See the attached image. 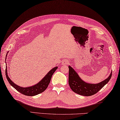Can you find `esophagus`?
I'll list each match as a JSON object with an SVG mask.
<instances>
[{
	"label": "esophagus",
	"mask_w": 120,
	"mask_h": 120,
	"mask_svg": "<svg viewBox=\"0 0 120 120\" xmlns=\"http://www.w3.org/2000/svg\"><path fill=\"white\" fill-rule=\"evenodd\" d=\"M68 60H67V59H64V60H63L62 61H61V63L62 64H64V65H66V64H68Z\"/></svg>",
	"instance_id": "1"
}]
</instances>
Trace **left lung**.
<instances>
[{
  "instance_id": "1",
  "label": "left lung",
  "mask_w": 120,
  "mask_h": 120,
  "mask_svg": "<svg viewBox=\"0 0 120 120\" xmlns=\"http://www.w3.org/2000/svg\"><path fill=\"white\" fill-rule=\"evenodd\" d=\"M69 84L74 92L83 96H91L97 93L110 81L112 72L109 77L98 83H89L82 80L77 72L69 66Z\"/></svg>"
}]
</instances>
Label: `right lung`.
<instances>
[{
  "instance_id": "add662e5",
  "label": "right lung",
  "mask_w": 120,
  "mask_h": 120,
  "mask_svg": "<svg viewBox=\"0 0 120 120\" xmlns=\"http://www.w3.org/2000/svg\"><path fill=\"white\" fill-rule=\"evenodd\" d=\"M57 69L58 67L53 68L49 71V72H48L47 75L38 83L28 87L20 86L11 81V80L10 79L8 75L7 65L6 67V76L10 84L18 92L25 95H27V96H34V95L43 92L47 88L50 82L52 76Z\"/></svg>"
}]
</instances>
